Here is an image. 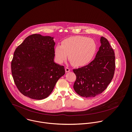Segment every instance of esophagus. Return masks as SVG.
Here are the masks:
<instances>
[{
	"label": "esophagus",
	"mask_w": 132,
	"mask_h": 132,
	"mask_svg": "<svg viewBox=\"0 0 132 132\" xmlns=\"http://www.w3.org/2000/svg\"><path fill=\"white\" fill-rule=\"evenodd\" d=\"M70 69L68 67H66L65 68V71H66V72H69V71H70Z\"/></svg>",
	"instance_id": "esophagus-1"
}]
</instances>
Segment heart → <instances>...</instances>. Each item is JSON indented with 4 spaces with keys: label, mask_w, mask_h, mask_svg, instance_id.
I'll use <instances>...</instances> for the list:
<instances>
[{
    "label": "heart",
    "mask_w": 132,
    "mask_h": 132,
    "mask_svg": "<svg viewBox=\"0 0 132 132\" xmlns=\"http://www.w3.org/2000/svg\"><path fill=\"white\" fill-rule=\"evenodd\" d=\"M97 45L92 38L77 36L65 39L61 45H57L54 49V54L57 61L63 63L67 58L75 66H83L94 57Z\"/></svg>",
    "instance_id": "obj_1"
}]
</instances>
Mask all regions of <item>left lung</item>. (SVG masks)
Listing matches in <instances>:
<instances>
[{
  "label": "left lung",
  "mask_w": 132,
  "mask_h": 132,
  "mask_svg": "<svg viewBox=\"0 0 132 132\" xmlns=\"http://www.w3.org/2000/svg\"><path fill=\"white\" fill-rule=\"evenodd\" d=\"M101 46L95 58L88 65L73 69L77 79L73 88L77 94L91 97L102 93L113 79L115 69V53L108 40L101 38Z\"/></svg>",
  "instance_id": "obj_1"
}]
</instances>
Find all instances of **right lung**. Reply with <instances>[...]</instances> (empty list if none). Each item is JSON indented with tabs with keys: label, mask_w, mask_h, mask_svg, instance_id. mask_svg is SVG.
<instances>
[{
	"label": "right lung",
	"mask_w": 132,
	"mask_h": 132,
	"mask_svg": "<svg viewBox=\"0 0 132 132\" xmlns=\"http://www.w3.org/2000/svg\"><path fill=\"white\" fill-rule=\"evenodd\" d=\"M53 38L33 34L28 36L14 53L12 74L19 91L34 100H43L52 92L65 73L64 67L54 62Z\"/></svg>",
	"instance_id": "obj_1"
}]
</instances>
